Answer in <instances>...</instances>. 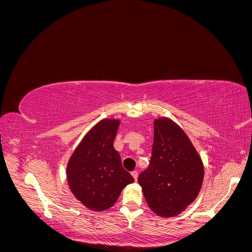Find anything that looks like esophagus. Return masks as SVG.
<instances>
[{
    "instance_id": "34e87169",
    "label": "esophagus",
    "mask_w": 252,
    "mask_h": 252,
    "mask_svg": "<svg viewBox=\"0 0 252 252\" xmlns=\"http://www.w3.org/2000/svg\"><path fill=\"white\" fill-rule=\"evenodd\" d=\"M131 175L133 177L134 181H138V177H139V173H138V171H136V170H133V171L131 172Z\"/></svg>"
}]
</instances>
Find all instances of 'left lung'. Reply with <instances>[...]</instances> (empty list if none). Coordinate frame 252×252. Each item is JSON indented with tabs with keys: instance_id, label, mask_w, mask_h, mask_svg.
Returning a JSON list of instances; mask_svg holds the SVG:
<instances>
[{
	"instance_id": "1",
	"label": "left lung",
	"mask_w": 252,
	"mask_h": 252,
	"mask_svg": "<svg viewBox=\"0 0 252 252\" xmlns=\"http://www.w3.org/2000/svg\"><path fill=\"white\" fill-rule=\"evenodd\" d=\"M204 167L186 133L169 119L155 121L149 166L139 184L151 210L159 217L178 216L200 192Z\"/></svg>"
}]
</instances>
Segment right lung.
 Listing matches in <instances>:
<instances>
[{"instance_id":"obj_1","label":"right lung","mask_w":252,"mask_h":252,"mask_svg":"<svg viewBox=\"0 0 252 252\" xmlns=\"http://www.w3.org/2000/svg\"><path fill=\"white\" fill-rule=\"evenodd\" d=\"M119 120L106 119L85 135L67 166L68 184L87 208L103 211L116 203L121 191L134 182L113 148Z\"/></svg>"}]
</instances>
